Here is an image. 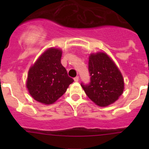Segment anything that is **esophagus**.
<instances>
[{"label": "esophagus", "mask_w": 149, "mask_h": 149, "mask_svg": "<svg viewBox=\"0 0 149 149\" xmlns=\"http://www.w3.org/2000/svg\"><path fill=\"white\" fill-rule=\"evenodd\" d=\"M79 76H76V77L74 78V81L78 82V81H79Z\"/></svg>", "instance_id": "esophagus-1"}]
</instances>
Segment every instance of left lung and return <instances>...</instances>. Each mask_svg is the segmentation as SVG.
I'll return each instance as SVG.
<instances>
[{"label":"left lung","mask_w":149,"mask_h":149,"mask_svg":"<svg viewBox=\"0 0 149 149\" xmlns=\"http://www.w3.org/2000/svg\"><path fill=\"white\" fill-rule=\"evenodd\" d=\"M91 82L81 86L88 98L99 107L117 101L125 88L124 79L113 60L104 52H92L88 57Z\"/></svg>","instance_id":"obj_1"}]
</instances>
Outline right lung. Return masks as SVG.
I'll use <instances>...</instances> for the list:
<instances>
[{"label": "right lung", "instance_id": "obj_1", "mask_svg": "<svg viewBox=\"0 0 149 149\" xmlns=\"http://www.w3.org/2000/svg\"><path fill=\"white\" fill-rule=\"evenodd\" d=\"M62 53L60 48H48L29 69L26 87L38 102L45 105L55 103L73 82L61 63Z\"/></svg>", "mask_w": 149, "mask_h": 149}]
</instances>
